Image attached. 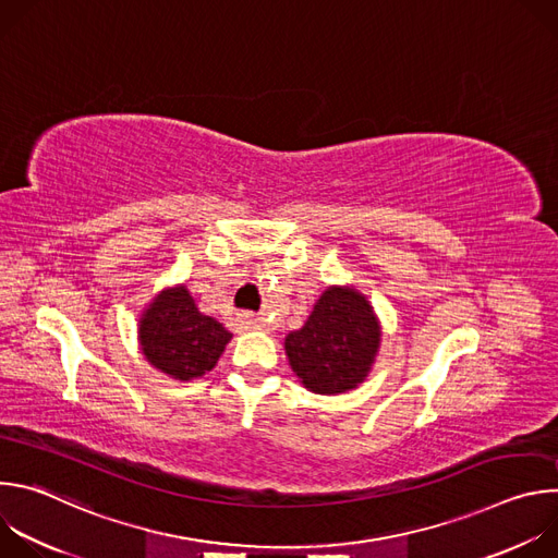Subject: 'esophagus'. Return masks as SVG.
<instances>
[{"instance_id":"obj_1","label":"esophagus","mask_w":558,"mask_h":558,"mask_svg":"<svg viewBox=\"0 0 558 558\" xmlns=\"http://www.w3.org/2000/svg\"><path fill=\"white\" fill-rule=\"evenodd\" d=\"M243 323H245L250 329H254V331H267V329H269V325L263 320V317L252 315V313L243 315Z\"/></svg>"}]
</instances>
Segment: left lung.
Masks as SVG:
<instances>
[{"label":"left lung","instance_id":"1","mask_svg":"<svg viewBox=\"0 0 558 558\" xmlns=\"http://www.w3.org/2000/svg\"><path fill=\"white\" fill-rule=\"evenodd\" d=\"M379 347L381 323L355 284H329L306 323L284 338L291 371L315 395H344L362 386Z\"/></svg>","mask_w":558,"mask_h":558}]
</instances>
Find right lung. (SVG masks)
<instances>
[{
    "label": "right lung",
    "instance_id": "1",
    "mask_svg": "<svg viewBox=\"0 0 558 558\" xmlns=\"http://www.w3.org/2000/svg\"><path fill=\"white\" fill-rule=\"evenodd\" d=\"M231 333L198 304L185 282L163 287L141 308L136 340L151 368L179 381H192L209 373Z\"/></svg>",
    "mask_w": 558,
    "mask_h": 558
}]
</instances>
